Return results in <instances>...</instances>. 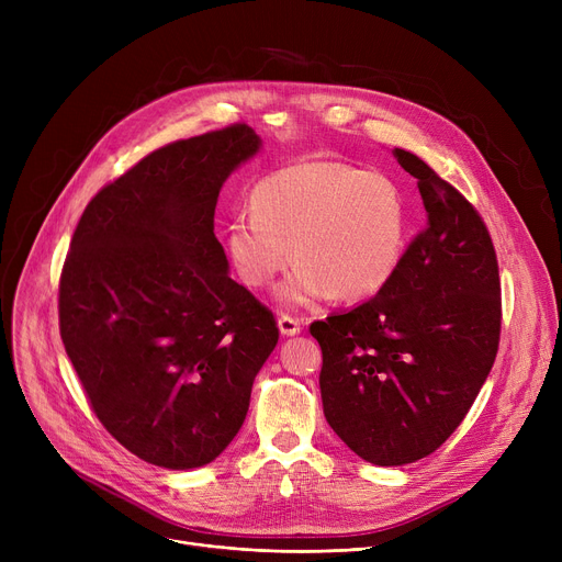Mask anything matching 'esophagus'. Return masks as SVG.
Here are the masks:
<instances>
[{"mask_svg":"<svg viewBox=\"0 0 562 562\" xmlns=\"http://www.w3.org/2000/svg\"><path fill=\"white\" fill-rule=\"evenodd\" d=\"M278 328L284 337H293L301 333V321L296 316H289V314H280L278 318Z\"/></svg>","mask_w":562,"mask_h":562,"instance_id":"34e87169","label":"esophagus"}]
</instances>
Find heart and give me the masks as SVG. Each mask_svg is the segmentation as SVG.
<instances>
[{
  "instance_id": "heart-1",
  "label": "heart",
  "mask_w": 562,
  "mask_h": 562,
  "mask_svg": "<svg viewBox=\"0 0 562 562\" xmlns=\"http://www.w3.org/2000/svg\"><path fill=\"white\" fill-rule=\"evenodd\" d=\"M405 241L398 187L385 175L333 159L261 177L250 191V214L234 216L225 236L236 273L255 289L269 286L293 255L296 271L278 291L291 307L333 293L348 303L373 299L396 276Z\"/></svg>"
}]
</instances>
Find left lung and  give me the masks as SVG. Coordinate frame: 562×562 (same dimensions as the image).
Segmentation results:
<instances>
[{
	"mask_svg": "<svg viewBox=\"0 0 562 562\" xmlns=\"http://www.w3.org/2000/svg\"><path fill=\"white\" fill-rule=\"evenodd\" d=\"M428 212L392 282L356 310L314 321L323 415L350 451L398 467L437 451L494 364L501 280L492 236L471 204L396 147Z\"/></svg>",
	"mask_w": 562,
	"mask_h": 562,
	"instance_id": "8db88e82",
	"label": "left lung"
}]
</instances>
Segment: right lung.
<instances>
[{"mask_svg":"<svg viewBox=\"0 0 562 562\" xmlns=\"http://www.w3.org/2000/svg\"><path fill=\"white\" fill-rule=\"evenodd\" d=\"M259 145L236 123L159 147L86 204L64 261L58 330L86 398L157 467L225 451L280 337L214 234L223 182Z\"/></svg>","mask_w":562,"mask_h":562,"instance_id":"obj_1","label":"right lung"}]
</instances>
